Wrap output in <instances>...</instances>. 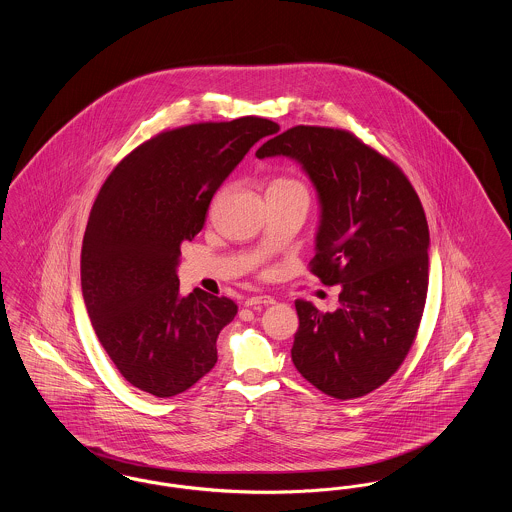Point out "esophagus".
Returning a JSON list of instances; mask_svg holds the SVG:
<instances>
[{"mask_svg": "<svg viewBox=\"0 0 512 512\" xmlns=\"http://www.w3.org/2000/svg\"><path fill=\"white\" fill-rule=\"evenodd\" d=\"M276 301L270 297V295H253V297H247L245 299V307H268V305H274Z\"/></svg>", "mask_w": 512, "mask_h": 512, "instance_id": "34e87169", "label": "esophagus"}]
</instances>
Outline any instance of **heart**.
I'll list each match as a JSON object with an SVG mask.
<instances>
[{"label": "heart", "mask_w": 512, "mask_h": 512, "mask_svg": "<svg viewBox=\"0 0 512 512\" xmlns=\"http://www.w3.org/2000/svg\"><path fill=\"white\" fill-rule=\"evenodd\" d=\"M267 194L278 195H297L309 201V192L303 186V182L295 180V178H276L270 186H268Z\"/></svg>", "instance_id": "1"}]
</instances>
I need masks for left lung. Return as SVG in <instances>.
Returning a JSON list of instances; mask_svg holds the SVG:
<instances>
[{"instance_id": "obj_1", "label": "left lung", "mask_w": 512, "mask_h": 512, "mask_svg": "<svg viewBox=\"0 0 512 512\" xmlns=\"http://www.w3.org/2000/svg\"><path fill=\"white\" fill-rule=\"evenodd\" d=\"M255 155L290 157L311 178L320 203L311 272L341 286L334 313L295 301L293 365L330 397H363L390 380L416 338L428 292L422 203L393 161L347 130L293 126Z\"/></svg>"}]
</instances>
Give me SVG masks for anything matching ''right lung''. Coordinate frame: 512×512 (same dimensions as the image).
<instances>
[{
	"mask_svg": "<svg viewBox=\"0 0 512 512\" xmlns=\"http://www.w3.org/2000/svg\"><path fill=\"white\" fill-rule=\"evenodd\" d=\"M278 130L261 117L169 130L101 186L82 242V295L99 343L134 388L172 397L217 363V338L238 305L201 290L180 295V245L199 234L245 153Z\"/></svg>",
	"mask_w": 512,
	"mask_h": 512,
	"instance_id": "add662e5",
	"label": "right lung"
}]
</instances>
